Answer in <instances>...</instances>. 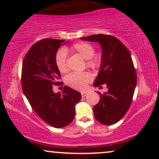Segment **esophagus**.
Wrapping results in <instances>:
<instances>
[{
    "mask_svg": "<svg viewBox=\"0 0 159 159\" xmlns=\"http://www.w3.org/2000/svg\"><path fill=\"white\" fill-rule=\"evenodd\" d=\"M81 95H82V97H84V96H86L87 93H85V92H82V93H81Z\"/></svg>",
    "mask_w": 159,
    "mask_h": 159,
    "instance_id": "34e87169",
    "label": "esophagus"
}]
</instances>
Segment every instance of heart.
<instances>
[{
	"instance_id": "heart-1",
	"label": "heart",
	"mask_w": 159,
	"mask_h": 159,
	"mask_svg": "<svg viewBox=\"0 0 159 159\" xmlns=\"http://www.w3.org/2000/svg\"><path fill=\"white\" fill-rule=\"evenodd\" d=\"M69 51L77 53L82 58L86 59L85 64L88 68L98 69L101 66V58L95 56V49L92 45L85 42H79L71 45ZM55 63L60 72L65 73L68 71L66 52L64 49L58 50L55 56ZM92 80L90 74L88 72L71 73L65 78L67 85L75 90H83Z\"/></svg>"
}]
</instances>
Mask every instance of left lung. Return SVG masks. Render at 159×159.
<instances>
[{"instance_id":"8db88e82","label":"left lung","mask_w":159,"mask_h":159,"mask_svg":"<svg viewBox=\"0 0 159 159\" xmlns=\"http://www.w3.org/2000/svg\"><path fill=\"white\" fill-rule=\"evenodd\" d=\"M98 42L102 48V63L94 86L106 84L107 93L101 94L93 107L95 118L105 125L118 122L131 106L137 83V74L129 51L119 39L98 34L82 38Z\"/></svg>"}]
</instances>
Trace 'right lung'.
Wrapping results in <instances>:
<instances>
[{
  "label": "right lung",
  "instance_id": "right-lung-1",
  "mask_svg": "<svg viewBox=\"0 0 159 159\" xmlns=\"http://www.w3.org/2000/svg\"><path fill=\"white\" fill-rule=\"evenodd\" d=\"M64 42L51 38L38 41L26 54L21 69V88L32 108L45 122L56 128L66 127L73 121L75 105L82 96L67 86L63 88L62 94L53 90V85L64 83L58 81L61 75L55 56Z\"/></svg>",
  "mask_w": 159,
  "mask_h": 159
}]
</instances>
